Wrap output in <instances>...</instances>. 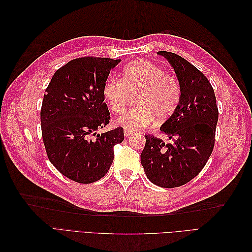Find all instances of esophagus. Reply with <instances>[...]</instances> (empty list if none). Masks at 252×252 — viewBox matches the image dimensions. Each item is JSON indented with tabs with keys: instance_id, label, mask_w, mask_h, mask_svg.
Wrapping results in <instances>:
<instances>
[{
	"instance_id": "34e87169",
	"label": "esophagus",
	"mask_w": 252,
	"mask_h": 252,
	"mask_svg": "<svg viewBox=\"0 0 252 252\" xmlns=\"http://www.w3.org/2000/svg\"><path fill=\"white\" fill-rule=\"evenodd\" d=\"M130 134H132V131L127 130V129H125V130H124V135H125V136H129Z\"/></svg>"
}]
</instances>
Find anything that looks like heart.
Instances as JSON below:
<instances>
[{
  "label": "heart",
  "instance_id": "1",
  "mask_svg": "<svg viewBox=\"0 0 252 252\" xmlns=\"http://www.w3.org/2000/svg\"><path fill=\"white\" fill-rule=\"evenodd\" d=\"M130 95L135 107L122 113L116 123L127 130L146 128L155 117L164 122L177 111L182 96L180 82L163 68L140 60L127 65L121 81L109 77L103 85V97L113 113L125 109Z\"/></svg>",
  "mask_w": 252,
  "mask_h": 252
}]
</instances>
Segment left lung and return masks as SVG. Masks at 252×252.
Listing matches in <instances>:
<instances>
[{"label": "left lung", "mask_w": 252, "mask_h": 252, "mask_svg": "<svg viewBox=\"0 0 252 252\" xmlns=\"http://www.w3.org/2000/svg\"><path fill=\"white\" fill-rule=\"evenodd\" d=\"M174 69L182 89L179 107L159 128L169 143L145 134L141 163L155 185L174 188L201 172L215 146L219 110L207 78L188 61L173 52L158 51Z\"/></svg>", "instance_id": "8db88e82"}]
</instances>
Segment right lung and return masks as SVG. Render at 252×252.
<instances>
[{
	"mask_svg": "<svg viewBox=\"0 0 252 252\" xmlns=\"http://www.w3.org/2000/svg\"><path fill=\"white\" fill-rule=\"evenodd\" d=\"M120 62L94 57L71 60L55 72L45 90L41 126L47 157L61 173L77 183L102 179L112 164L114 145L124 141L122 127L96 133L109 123L103 85Z\"/></svg>",
	"mask_w": 252,
	"mask_h": 252,
	"instance_id": "obj_1",
	"label": "right lung"
}]
</instances>
